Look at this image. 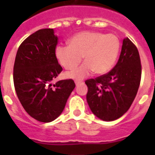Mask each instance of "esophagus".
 Here are the masks:
<instances>
[{
	"label": "esophagus",
	"instance_id": "1",
	"mask_svg": "<svg viewBox=\"0 0 155 155\" xmlns=\"http://www.w3.org/2000/svg\"><path fill=\"white\" fill-rule=\"evenodd\" d=\"M83 84V82L82 81H75V84H76V86H78L80 85V84Z\"/></svg>",
	"mask_w": 155,
	"mask_h": 155
}]
</instances>
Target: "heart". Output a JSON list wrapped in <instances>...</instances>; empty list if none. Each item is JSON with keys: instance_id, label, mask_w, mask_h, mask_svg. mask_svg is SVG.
Segmentation results:
<instances>
[{"instance_id": "1", "label": "heart", "mask_w": 155, "mask_h": 155, "mask_svg": "<svg viewBox=\"0 0 155 155\" xmlns=\"http://www.w3.org/2000/svg\"><path fill=\"white\" fill-rule=\"evenodd\" d=\"M120 50L118 37L98 31H82L70 39V46H58L56 57L67 70L78 67L84 57L85 62L80 68L67 74L69 78L83 79L94 71L97 74L109 72L116 61Z\"/></svg>"}]
</instances>
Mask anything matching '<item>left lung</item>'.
<instances>
[{"label": "left lung", "mask_w": 155, "mask_h": 155, "mask_svg": "<svg viewBox=\"0 0 155 155\" xmlns=\"http://www.w3.org/2000/svg\"><path fill=\"white\" fill-rule=\"evenodd\" d=\"M141 79L137 48L129 39L123 41L118 62L109 73L85 81L87 102L93 114L113 121L127 112L136 97Z\"/></svg>", "instance_id": "obj_1"}]
</instances>
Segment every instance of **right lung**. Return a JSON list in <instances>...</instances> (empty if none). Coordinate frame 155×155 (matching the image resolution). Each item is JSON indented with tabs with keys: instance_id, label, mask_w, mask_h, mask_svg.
<instances>
[{
	"instance_id": "add662e5",
	"label": "right lung",
	"mask_w": 155,
	"mask_h": 155,
	"mask_svg": "<svg viewBox=\"0 0 155 155\" xmlns=\"http://www.w3.org/2000/svg\"><path fill=\"white\" fill-rule=\"evenodd\" d=\"M58 38L53 28L39 29L25 39L17 51L13 80L16 94L26 113L42 123L62 113L75 87L72 79L51 82L62 71L56 57Z\"/></svg>"
}]
</instances>
